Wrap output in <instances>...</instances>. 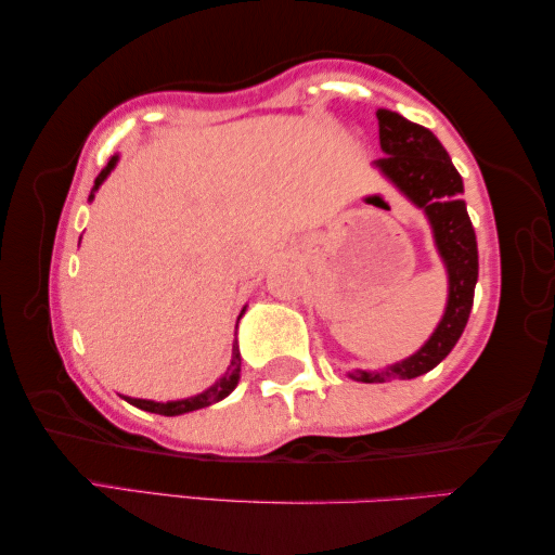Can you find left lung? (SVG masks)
Listing matches in <instances>:
<instances>
[{
	"label": "left lung",
	"instance_id": "obj_1",
	"mask_svg": "<svg viewBox=\"0 0 555 555\" xmlns=\"http://www.w3.org/2000/svg\"><path fill=\"white\" fill-rule=\"evenodd\" d=\"M376 117L380 150L386 157L376 159L374 169L428 218L435 248L448 272V302L428 341L411 357L376 371H349V378L363 380V384L415 378L438 366L465 332L479 275L475 229H472L467 204L462 202L465 186L448 150L428 127L405 120L403 115L378 107Z\"/></svg>",
	"mask_w": 555,
	"mask_h": 555
}]
</instances>
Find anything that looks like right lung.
Here are the masks:
<instances>
[{"instance_id": "right-lung-1", "label": "right lung", "mask_w": 555, "mask_h": 555, "mask_svg": "<svg viewBox=\"0 0 555 555\" xmlns=\"http://www.w3.org/2000/svg\"><path fill=\"white\" fill-rule=\"evenodd\" d=\"M117 159H120V154H115V157H111V162H107V167L100 171L98 179H95L93 192H90V196H88V202H93L100 184H103V181L111 177V171L117 167ZM243 312H245V307H243ZM238 320H241V317H238ZM235 330H238V324H235ZM238 380H241V351H238V341H235L233 344V353H231V366L225 369V374L218 378L214 386H208L206 390H202V393L189 396V398H179V401H167V403L147 401V398H130V396H122V398H125L127 403H132L134 408H142V411H147V413L181 415V413H192V411H198V408H206V405H214L218 401H223V398L229 396L235 386H238Z\"/></svg>"}]
</instances>
